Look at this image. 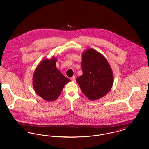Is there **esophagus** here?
Instances as JSON below:
<instances>
[{
    "instance_id": "esophagus-1",
    "label": "esophagus",
    "mask_w": 149,
    "mask_h": 149,
    "mask_svg": "<svg viewBox=\"0 0 149 149\" xmlns=\"http://www.w3.org/2000/svg\"><path fill=\"white\" fill-rule=\"evenodd\" d=\"M71 80L72 81H75V80H76L75 76H73V77L71 78Z\"/></svg>"
}]
</instances>
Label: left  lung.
<instances>
[{
    "label": "left lung",
    "mask_w": 149,
    "mask_h": 149,
    "mask_svg": "<svg viewBox=\"0 0 149 149\" xmlns=\"http://www.w3.org/2000/svg\"><path fill=\"white\" fill-rule=\"evenodd\" d=\"M83 75L76 81L82 92L90 100L99 99L111 89L113 76L106 58L93 49L86 50L82 54Z\"/></svg>",
    "instance_id": "1"
}]
</instances>
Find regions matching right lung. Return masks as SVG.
<instances>
[{"instance_id": "add662e5", "label": "right lung", "mask_w": 149, "mask_h": 149, "mask_svg": "<svg viewBox=\"0 0 149 149\" xmlns=\"http://www.w3.org/2000/svg\"><path fill=\"white\" fill-rule=\"evenodd\" d=\"M57 59L42 60L36 69L33 86L36 93L46 101H54L59 97L64 86L70 80L66 78L56 66Z\"/></svg>"}]
</instances>
